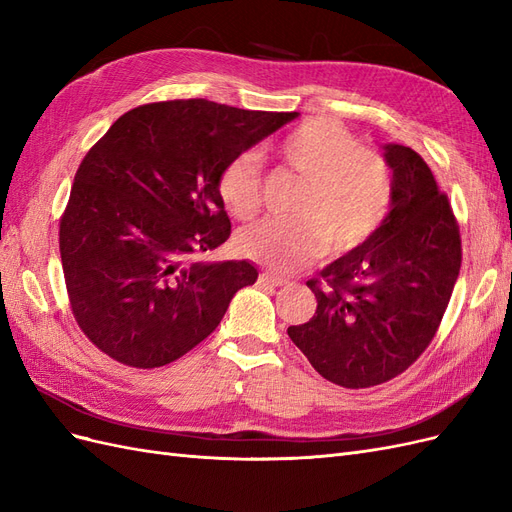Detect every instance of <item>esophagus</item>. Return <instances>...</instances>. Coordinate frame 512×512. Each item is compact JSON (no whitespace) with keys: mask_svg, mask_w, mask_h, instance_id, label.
Wrapping results in <instances>:
<instances>
[{"mask_svg":"<svg viewBox=\"0 0 512 512\" xmlns=\"http://www.w3.org/2000/svg\"><path fill=\"white\" fill-rule=\"evenodd\" d=\"M258 284H260V286H269V288H277V286L288 284V280H284V277H280V275H273V273L262 271V273L258 275Z\"/></svg>","mask_w":512,"mask_h":512,"instance_id":"esophagus-1","label":"esophagus"}]
</instances>
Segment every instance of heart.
<instances>
[{
    "instance_id": "1",
    "label": "heart",
    "mask_w": 512,
    "mask_h": 512,
    "mask_svg": "<svg viewBox=\"0 0 512 512\" xmlns=\"http://www.w3.org/2000/svg\"><path fill=\"white\" fill-rule=\"evenodd\" d=\"M292 173L305 179L294 220L267 218L237 237L241 254L277 273H290L322 254L344 256L367 243L391 209L393 179L378 151L361 147L346 126L327 117L299 123L275 147ZM260 160L241 153L218 179L230 215L250 220L260 207Z\"/></svg>"
}]
</instances>
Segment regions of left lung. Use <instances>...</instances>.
<instances>
[{
    "label": "left lung",
    "instance_id": "8db88e82",
    "mask_svg": "<svg viewBox=\"0 0 512 512\" xmlns=\"http://www.w3.org/2000/svg\"><path fill=\"white\" fill-rule=\"evenodd\" d=\"M393 170L391 211L367 243L307 286L316 314L288 335L322 378L369 389L406 371L436 335L461 267L448 196L404 145H384Z\"/></svg>",
    "mask_w": 512,
    "mask_h": 512
}]
</instances>
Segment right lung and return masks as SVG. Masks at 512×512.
<instances>
[{
    "label": "right lung",
    "instance_id": "add662e5",
    "mask_svg": "<svg viewBox=\"0 0 512 512\" xmlns=\"http://www.w3.org/2000/svg\"><path fill=\"white\" fill-rule=\"evenodd\" d=\"M299 113L196 100L121 115L87 151L59 222L72 314L111 359L153 369L209 337L258 280L247 260L194 262L230 237L224 166Z\"/></svg>",
    "mask_w": 512,
    "mask_h": 512
}]
</instances>
